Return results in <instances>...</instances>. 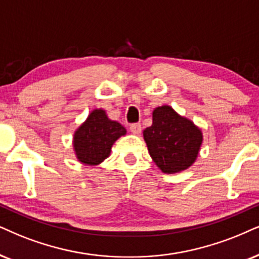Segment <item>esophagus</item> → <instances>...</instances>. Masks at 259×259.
I'll use <instances>...</instances> for the list:
<instances>
[{
    "instance_id": "obj_1",
    "label": "esophagus",
    "mask_w": 259,
    "mask_h": 259,
    "mask_svg": "<svg viewBox=\"0 0 259 259\" xmlns=\"http://www.w3.org/2000/svg\"><path fill=\"white\" fill-rule=\"evenodd\" d=\"M130 132H132L133 134H135V135H139V134L141 133V130H142V126H141L140 123H134L130 125Z\"/></svg>"
}]
</instances>
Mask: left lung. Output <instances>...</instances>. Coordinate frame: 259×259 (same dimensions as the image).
<instances>
[{
	"mask_svg": "<svg viewBox=\"0 0 259 259\" xmlns=\"http://www.w3.org/2000/svg\"><path fill=\"white\" fill-rule=\"evenodd\" d=\"M143 137L154 162L165 173L179 172L191 166L202 143L201 130L169 106L154 110L153 124L146 127Z\"/></svg>",
	"mask_w": 259,
	"mask_h": 259,
	"instance_id": "8db88e82",
	"label": "left lung"
}]
</instances>
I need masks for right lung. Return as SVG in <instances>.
<instances>
[{
    "mask_svg": "<svg viewBox=\"0 0 259 259\" xmlns=\"http://www.w3.org/2000/svg\"><path fill=\"white\" fill-rule=\"evenodd\" d=\"M125 133L123 125L107 118L105 111L94 110L74 135L77 159L86 165H98L110 155L114 141Z\"/></svg>",
    "mask_w": 259,
    "mask_h": 259,
    "instance_id": "obj_1",
    "label": "right lung"
}]
</instances>
